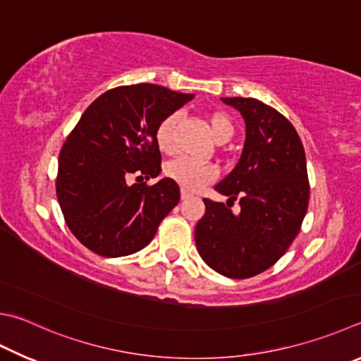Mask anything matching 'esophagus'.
<instances>
[{"instance_id": "obj_1", "label": "esophagus", "mask_w": 361, "mask_h": 361, "mask_svg": "<svg viewBox=\"0 0 361 361\" xmlns=\"http://www.w3.org/2000/svg\"><path fill=\"white\" fill-rule=\"evenodd\" d=\"M189 197H191V194L186 192V191H181V200H188Z\"/></svg>"}]
</instances>
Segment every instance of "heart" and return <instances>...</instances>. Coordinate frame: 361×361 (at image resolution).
<instances>
[{
  "instance_id": "1",
  "label": "heart",
  "mask_w": 361,
  "mask_h": 361,
  "mask_svg": "<svg viewBox=\"0 0 361 361\" xmlns=\"http://www.w3.org/2000/svg\"><path fill=\"white\" fill-rule=\"evenodd\" d=\"M176 121H178V114L173 112L164 116L156 126V145L162 153L173 152V130ZM209 128H212V134L216 142L219 143L231 140L235 134V126L231 116L224 112H213L209 115ZM166 175L185 191L195 192L208 183H212L218 175V170L212 164L188 158H176L166 166Z\"/></svg>"
}]
</instances>
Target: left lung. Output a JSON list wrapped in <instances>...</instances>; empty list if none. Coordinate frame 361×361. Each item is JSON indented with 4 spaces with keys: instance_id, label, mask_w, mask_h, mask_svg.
<instances>
[{
    "instance_id": "obj_1",
    "label": "left lung",
    "mask_w": 361,
    "mask_h": 361,
    "mask_svg": "<svg viewBox=\"0 0 361 361\" xmlns=\"http://www.w3.org/2000/svg\"><path fill=\"white\" fill-rule=\"evenodd\" d=\"M245 120L237 166L214 186L227 205L203 199L195 226L203 262L222 276L251 278L283 257L297 237L310 202L306 156L297 130L278 110L254 97H221ZM238 198L240 213L230 207Z\"/></svg>"
}]
</instances>
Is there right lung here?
Masks as SVG:
<instances>
[{
	"label": "right lung",
	"mask_w": 361,
	"mask_h": 361,
	"mask_svg": "<svg viewBox=\"0 0 361 361\" xmlns=\"http://www.w3.org/2000/svg\"><path fill=\"white\" fill-rule=\"evenodd\" d=\"M194 94L153 83L109 90L85 110L58 159L56 197L71 232L104 257L145 247L161 221L180 202L170 178L130 185L161 173L154 130Z\"/></svg>",
	"instance_id": "obj_1"
}]
</instances>
